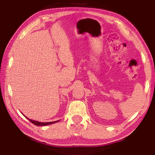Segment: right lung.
<instances>
[{
  "instance_id": "right-lung-1",
  "label": "right lung",
  "mask_w": 155,
  "mask_h": 155,
  "mask_svg": "<svg viewBox=\"0 0 155 155\" xmlns=\"http://www.w3.org/2000/svg\"><path fill=\"white\" fill-rule=\"evenodd\" d=\"M24 115V114H23ZM25 116V115H24ZM27 118V119H28V120H30V122H31L32 123H33L34 124L37 125V126H45V125H48V124H53V123H57V122L59 121L58 120H57V121H54V122H48V123H41V122H38V121H36V120H31V119H29V118H28L27 117H26Z\"/></svg>"
}]
</instances>
